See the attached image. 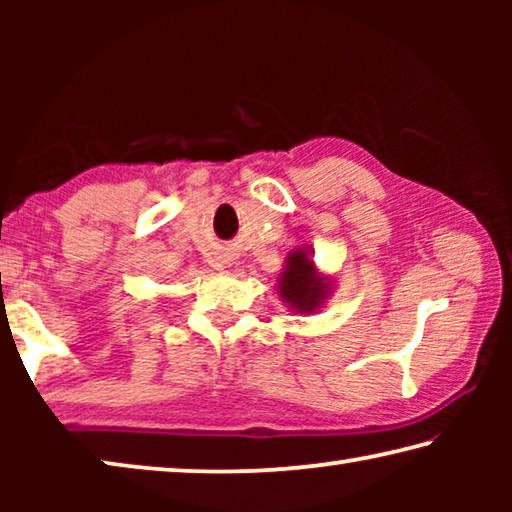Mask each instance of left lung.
<instances>
[{
    "label": "left lung",
    "instance_id": "8db88e82",
    "mask_svg": "<svg viewBox=\"0 0 512 512\" xmlns=\"http://www.w3.org/2000/svg\"><path fill=\"white\" fill-rule=\"evenodd\" d=\"M311 255L314 250L309 246L291 250L277 280V293L282 302L296 314H314L329 300V291H332V284L325 275L318 273Z\"/></svg>",
    "mask_w": 512,
    "mask_h": 512
}]
</instances>
